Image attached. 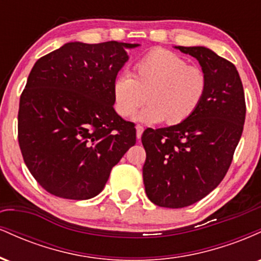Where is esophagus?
<instances>
[{"label": "esophagus", "instance_id": "obj_1", "mask_svg": "<svg viewBox=\"0 0 261 261\" xmlns=\"http://www.w3.org/2000/svg\"><path fill=\"white\" fill-rule=\"evenodd\" d=\"M143 133V126L142 125H136V136L137 139H141V135Z\"/></svg>", "mask_w": 261, "mask_h": 261}]
</instances>
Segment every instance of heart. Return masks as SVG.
Wrapping results in <instances>:
<instances>
[{"label": "heart", "instance_id": "heart-1", "mask_svg": "<svg viewBox=\"0 0 261 261\" xmlns=\"http://www.w3.org/2000/svg\"><path fill=\"white\" fill-rule=\"evenodd\" d=\"M207 92V76L201 67L164 49L152 50L136 62L134 76L121 73L114 81L115 112L130 118L146 101L140 113L146 122L163 121L179 125L199 109Z\"/></svg>", "mask_w": 261, "mask_h": 261}]
</instances>
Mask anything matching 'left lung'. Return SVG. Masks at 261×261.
<instances>
[{
    "label": "left lung",
    "mask_w": 261,
    "mask_h": 261,
    "mask_svg": "<svg viewBox=\"0 0 261 261\" xmlns=\"http://www.w3.org/2000/svg\"><path fill=\"white\" fill-rule=\"evenodd\" d=\"M195 58L207 76V92L187 121L146 128L142 175L154 205L180 208L208 195L232 163L245 121L243 85L236 66L203 46H178Z\"/></svg>",
    "instance_id": "left-lung-1"
}]
</instances>
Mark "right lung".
<instances>
[{
    "mask_svg": "<svg viewBox=\"0 0 261 261\" xmlns=\"http://www.w3.org/2000/svg\"><path fill=\"white\" fill-rule=\"evenodd\" d=\"M139 44L67 43L33 66L20 94L18 142L47 193L87 200L136 143L134 122L114 110L113 85Z\"/></svg>",
    "mask_w": 261,
    "mask_h": 261,
    "instance_id": "obj_1",
    "label": "right lung"
}]
</instances>
